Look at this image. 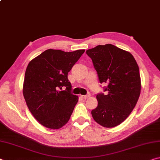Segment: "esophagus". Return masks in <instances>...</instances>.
<instances>
[{
	"label": "esophagus",
	"mask_w": 160,
	"mask_h": 160,
	"mask_svg": "<svg viewBox=\"0 0 160 160\" xmlns=\"http://www.w3.org/2000/svg\"><path fill=\"white\" fill-rule=\"evenodd\" d=\"M81 96H82V97H83L84 99H87V98H88V97H90L91 96V94L90 93H88V94H85V95H81Z\"/></svg>",
	"instance_id": "1"
}]
</instances>
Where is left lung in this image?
<instances>
[{"label": "left lung", "instance_id": "left-lung-1", "mask_svg": "<svg viewBox=\"0 0 160 160\" xmlns=\"http://www.w3.org/2000/svg\"><path fill=\"white\" fill-rule=\"evenodd\" d=\"M105 93L97 94L98 105L92 111L97 123L113 128L125 121L138 100L141 82L139 68L131 53L108 44L87 50Z\"/></svg>", "mask_w": 160, "mask_h": 160}]
</instances>
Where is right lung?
<instances>
[{"instance_id":"right-lung-1","label":"right lung","mask_w":160,"mask_h":160,"mask_svg":"<svg viewBox=\"0 0 160 160\" xmlns=\"http://www.w3.org/2000/svg\"><path fill=\"white\" fill-rule=\"evenodd\" d=\"M84 52L48 49L29 63L23 95L32 114L42 126L58 129L69 121L78 97L70 92L68 73ZM63 86L66 90L59 91Z\"/></svg>"}]
</instances>
